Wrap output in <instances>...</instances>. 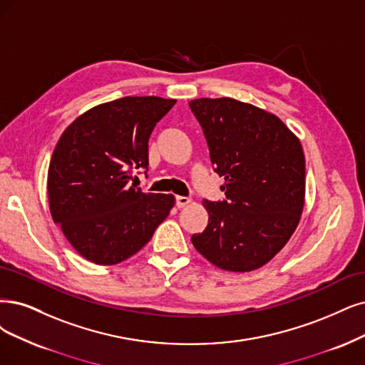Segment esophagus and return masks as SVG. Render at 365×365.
Here are the masks:
<instances>
[{
  "mask_svg": "<svg viewBox=\"0 0 365 365\" xmlns=\"http://www.w3.org/2000/svg\"><path fill=\"white\" fill-rule=\"evenodd\" d=\"M191 198L190 197H183V195H178L175 197V206L178 207H185L191 203Z\"/></svg>",
  "mask_w": 365,
  "mask_h": 365,
  "instance_id": "34e87169",
  "label": "esophagus"
}]
</instances>
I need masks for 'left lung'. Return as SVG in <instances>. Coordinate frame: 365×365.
Masks as SVG:
<instances>
[{
  "mask_svg": "<svg viewBox=\"0 0 365 365\" xmlns=\"http://www.w3.org/2000/svg\"><path fill=\"white\" fill-rule=\"evenodd\" d=\"M190 106L215 171L225 179V200L203 201L209 224L192 235V245L224 271H254L275 257L299 224L305 203L301 141L277 115L251 103L201 98Z\"/></svg>",
  "mask_w": 365,
  "mask_h": 365,
  "instance_id": "obj_1",
  "label": "left lung"
}]
</instances>
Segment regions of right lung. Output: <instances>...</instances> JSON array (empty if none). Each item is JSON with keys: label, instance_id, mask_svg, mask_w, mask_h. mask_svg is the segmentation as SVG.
<instances>
[{"label": "right lung", "instance_id": "right-lung-1", "mask_svg": "<svg viewBox=\"0 0 365 365\" xmlns=\"http://www.w3.org/2000/svg\"><path fill=\"white\" fill-rule=\"evenodd\" d=\"M175 99L126 96L81 114L60 137L48 170L52 220L78 254L117 264L138 252L174 206L143 192L132 170L148 167V138ZM144 171V173H145Z\"/></svg>", "mask_w": 365, "mask_h": 365}]
</instances>
